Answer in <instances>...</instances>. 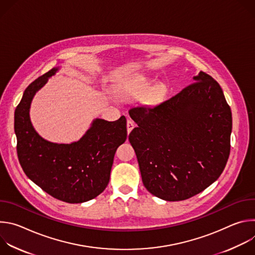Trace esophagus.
Segmentation results:
<instances>
[{
    "instance_id": "1",
    "label": "esophagus",
    "mask_w": 255,
    "mask_h": 255,
    "mask_svg": "<svg viewBox=\"0 0 255 255\" xmlns=\"http://www.w3.org/2000/svg\"><path fill=\"white\" fill-rule=\"evenodd\" d=\"M135 127V123L131 120V119H128L127 120V131H128V134L132 131V129Z\"/></svg>"
}]
</instances>
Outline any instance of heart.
<instances>
[{
    "label": "heart",
    "instance_id": "heart-1",
    "mask_svg": "<svg viewBox=\"0 0 255 255\" xmlns=\"http://www.w3.org/2000/svg\"><path fill=\"white\" fill-rule=\"evenodd\" d=\"M152 80L145 75H137L122 81L116 87L117 94L122 98H137L141 96L151 85ZM165 95V87L163 85H154L146 93V100L155 104L160 102Z\"/></svg>",
    "mask_w": 255,
    "mask_h": 255
}]
</instances>
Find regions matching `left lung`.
<instances>
[{
  "mask_svg": "<svg viewBox=\"0 0 255 255\" xmlns=\"http://www.w3.org/2000/svg\"><path fill=\"white\" fill-rule=\"evenodd\" d=\"M155 106L129 111L138 125L129 134L144 187L164 201L203 192L223 172L230 154L231 109L211 76Z\"/></svg>",
  "mask_w": 255,
  "mask_h": 255,
  "instance_id": "1",
  "label": "left lung"
}]
</instances>
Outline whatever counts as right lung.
Segmentation results:
<instances>
[{
  "instance_id": "obj_1",
  "label": "right lung",
  "mask_w": 255,
  "mask_h": 255,
  "mask_svg": "<svg viewBox=\"0 0 255 255\" xmlns=\"http://www.w3.org/2000/svg\"><path fill=\"white\" fill-rule=\"evenodd\" d=\"M59 67L35 80L25 90L15 110V134L19 162L34 184L53 198L79 204L99 196L110 180L117 148L127 138L126 118L109 122L94 119L79 140L69 144L42 138L30 120L32 100Z\"/></svg>"
}]
</instances>
